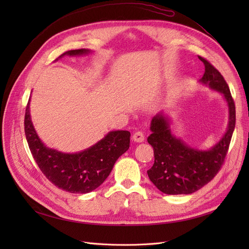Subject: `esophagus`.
Wrapping results in <instances>:
<instances>
[{"instance_id":"1","label":"esophagus","mask_w":249,"mask_h":249,"mask_svg":"<svg viewBox=\"0 0 249 249\" xmlns=\"http://www.w3.org/2000/svg\"><path fill=\"white\" fill-rule=\"evenodd\" d=\"M133 140L135 142H143L144 141V134H143V132H136L134 135H133Z\"/></svg>"}]
</instances>
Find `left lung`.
<instances>
[{"instance_id": "8db88e82", "label": "left lung", "mask_w": 249, "mask_h": 249, "mask_svg": "<svg viewBox=\"0 0 249 249\" xmlns=\"http://www.w3.org/2000/svg\"><path fill=\"white\" fill-rule=\"evenodd\" d=\"M205 65L200 82L223 94L229 106V126L221 140L209 150L186 145L173 136L169 120L156 115L150 124L152 134L147 142L154 147L155 163L147 170L153 184L165 194H190L211 182L220 170L227 157L236 124V107L228 83L207 59L198 56Z\"/></svg>"}]
</instances>
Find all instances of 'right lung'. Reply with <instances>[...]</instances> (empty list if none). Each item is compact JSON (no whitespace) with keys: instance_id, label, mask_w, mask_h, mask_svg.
I'll list each match as a JSON object with an SVG mask.
<instances>
[{"instance_id":"right-lung-1","label":"right lung","mask_w":249,"mask_h":249,"mask_svg":"<svg viewBox=\"0 0 249 249\" xmlns=\"http://www.w3.org/2000/svg\"><path fill=\"white\" fill-rule=\"evenodd\" d=\"M86 49L71 50L63 56L88 54ZM25 134L28 145L39 169L52 184L71 193H88L106 179L118 158L130 147L129 131H113L81 153L63 154L43 144L30 116V101L26 107Z\"/></svg>"}]
</instances>
